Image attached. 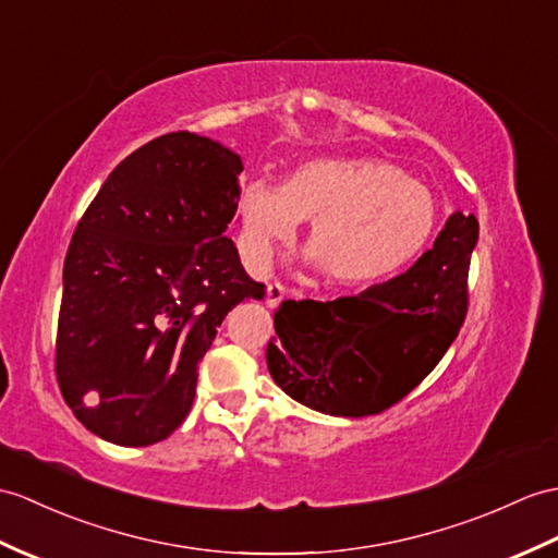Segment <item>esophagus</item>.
Here are the masks:
<instances>
[{
    "instance_id": "34e87169",
    "label": "esophagus",
    "mask_w": 558,
    "mask_h": 558,
    "mask_svg": "<svg viewBox=\"0 0 558 558\" xmlns=\"http://www.w3.org/2000/svg\"><path fill=\"white\" fill-rule=\"evenodd\" d=\"M284 294H288V290H284L280 282H270L268 290H266V306L276 308L284 300Z\"/></svg>"
}]
</instances>
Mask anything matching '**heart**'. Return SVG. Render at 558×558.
<instances>
[{"label":"heart","mask_w":558,"mask_h":558,"mask_svg":"<svg viewBox=\"0 0 558 558\" xmlns=\"http://www.w3.org/2000/svg\"><path fill=\"white\" fill-rule=\"evenodd\" d=\"M240 216L252 266L266 268L300 220H311L304 262L335 284L366 288L416 262L442 209L430 187L390 161L332 157L302 163L280 187L254 180L240 194Z\"/></svg>","instance_id":"1"}]
</instances>
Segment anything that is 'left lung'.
<instances>
[{
	"mask_svg": "<svg viewBox=\"0 0 558 558\" xmlns=\"http://www.w3.org/2000/svg\"><path fill=\"white\" fill-rule=\"evenodd\" d=\"M477 218L451 214L407 274L335 302H282L266 364L300 404L373 416L404 399L447 354L469 311Z\"/></svg>",
	"mask_w": 558,
	"mask_h": 558,
	"instance_id": "obj_1",
	"label": "left lung"
}]
</instances>
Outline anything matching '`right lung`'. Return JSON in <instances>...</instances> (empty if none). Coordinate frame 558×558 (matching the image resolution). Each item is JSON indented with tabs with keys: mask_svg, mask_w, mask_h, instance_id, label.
<instances>
[{
	"mask_svg": "<svg viewBox=\"0 0 558 558\" xmlns=\"http://www.w3.org/2000/svg\"><path fill=\"white\" fill-rule=\"evenodd\" d=\"M242 159L168 133L104 180L63 264L57 380L89 433L161 442L187 418L197 368L232 306L262 300L226 238Z\"/></svg>",
	"mask_w": 558,
	"mask_h": 558,
	"instance_id": "add662e5",
	"label": "right lung"
}]
</instances>
